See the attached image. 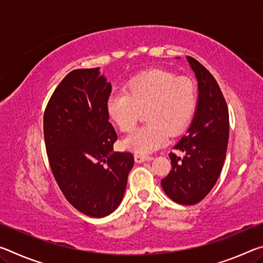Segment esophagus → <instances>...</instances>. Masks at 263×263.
Masks as SVG:
<instances>
[{"label": "esophagus", "instance_id": "esophagus-1", "mask_svg": "<svg viewBox=\"0 0 263 263\" xmlns=\"http://www.w3.org/2000/svg\"><path fill=\"white\" fill-rule=\"evenodd\" d=\"M135 160L137 163H141V162H145V161H151V160H153L152 157H147V155H141V154H136L135 155Z\"/></svg>", "mask_w": 263, "mask_h": 263}]
</instances>
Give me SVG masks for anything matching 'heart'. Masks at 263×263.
Returning <instances> with one entry per match:
<instances>
[{
  "label": "heart",
  "mask_w": 263,
  "mask_h": 263,
  "mask_svg": "<svg viewBox=\"0 0 263 263\" xmlns=\"http://www.w3.org/2000/svg\"><path fill=\"white\" fill-rule=\"evenodd\" d=\"M197 91L193 80L177 78L166 69L146 70L130 79L126 92H112L106 101L109 117L122 132H130L145 110V125L122 141L124 148L136 153H151L166 142L168 136L184 131L193 118Z\"/></svg>",
  "instance_id": "b5f03b06"
}]
</instances>
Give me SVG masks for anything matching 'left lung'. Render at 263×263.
Here are the masks:
<instances>
[{"label":"left lung","mask_w":263,"mask_h":263,"mask_svg":"<svg viewBox=\"0 0 263 263\" xmlns=\"http://www.w3.org/2000/svg\"><path fill=\"white\" fill-rule=\"evenodd\" d=\"M198 81V102L188 133L175 145L183 152L171 153L172 171L161 180L173 201L194 205L210 193L220 175L229 142V109L211 73L194 58L186 57Z\"/></svg>","instance_id":"1"}]
</instances>
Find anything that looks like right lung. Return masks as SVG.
Masks as SVG:
<instances>
[{"mask_svg":"<svg viewBox=\"0 0 263 263\" xmlns=\"http://www.w3.org/2000/svg\"><path fill=\"white\" fill-rule=\"evenodd\" d=\"M111 84L100 68L75 69L53 92L44 112V139L62 194L84 215L102 218L121 204L130 152H112L117 133L109 122Z\"/></svg>","mask_w":263,"mask_h":263,"instance_id":"add662e5","label":"right lung"}]
</instances>
